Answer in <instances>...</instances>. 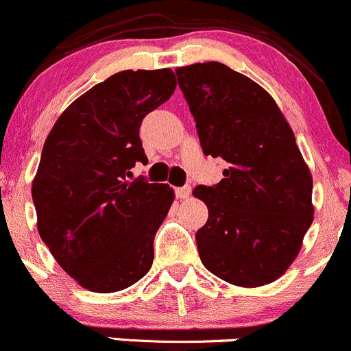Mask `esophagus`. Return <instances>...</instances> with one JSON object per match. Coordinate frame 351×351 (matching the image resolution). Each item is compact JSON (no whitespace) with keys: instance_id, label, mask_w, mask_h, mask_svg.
Returning a JSON list of instances; mask_svg holds the SVG:
<instances>
[{"instance_id":"34e87169","label":"esophagus","mask_w":351,"mask_h":351,"mask_svg":"<svg viewBox=\"0 0 351 351\" xmlns=\"http://www.w3.org/2000/svg\"><path fill=\"white\" fill-rule=\"evenodd\" d=\"M191 194V186H182V187H177L176 189V196L179 199H187Z\"/></svg>"}]
</instances>
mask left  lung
I'll list each match as a JSON object with an SVG mask.
<instances>
[{
  "label": "left lung",
  "instance_id": "8db88e82",
  "mask_svg": "<svg viewBox=\"0 0 351 351\" xmlns=\"http://www.w3.org/2000/svg\"><path fill=\"white\" fill-rule=\"evenodd\" d=\"M204 155L225 179L194 187L208 206L196 232L208 271L237 287L268 285L297 258L314 220L312 176L273 97L221 62L176 69Z\"/></svg>",
  "mask_w": 351,
  "mask_h": 351
}]
</instances>
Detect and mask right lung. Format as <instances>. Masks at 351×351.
I'll return each instance as SVG.
<instances>
[{"label":"right lung","instance_id":"1","mask_svg":"<svg viewBox=\"0 0 351 351\" xmlns=\"http://www.w3.org/2000/svg\"><path fill=\"white\" fill-rule=\"evenodd\" d=\"M174 90L169 68L116 73L80 95L44 143L32 182L37 230L58 265L90 292H119L150 271L174 191L128 177L147 160L141 121Z\"/></svg>","mask_w":351,"mask_h":351}]
</instances>
